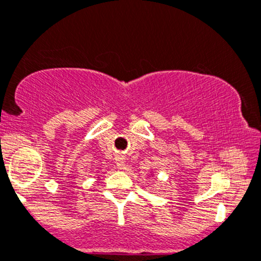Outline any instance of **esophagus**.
I'll list each match as a JSON object with an SVG mask.
<instances>
[{"label":"esophagus","mask_w":261,"mask_h":261,"mask_svg":"<svg viewBox=\"0 0 261 261\" xmlns=\"http://www.w3.org/2000/svg\"><path fill=\"white\" fill-rule=\"evenodd\" d=\"M117 166L118 168H121V170H125V167H127V165H125V161H124V158L123 156H118L117 158Z\"/></svg>","instance_id":"esophagus-1"}]
</instances>
